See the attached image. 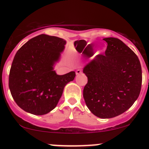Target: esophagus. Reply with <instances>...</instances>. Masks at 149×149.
<instances>
[{"label":"esophagus","instance_id":"34e87169","mask_svg":"<svg viewBox=\"0 0 149 149\" xmlns=\"http://www.w3.org/2000/svg\"><path fill=\"white\" fill-rule=\"evenodd\" d=\"M82 73V71L80 69H77L76 71V75H78V74H80V73Z\"/></svg>","mask_w":149,"mask_h":149}]
</instances>
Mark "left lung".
I'll return each mask as SVG.
<instances>
[{"mask_svg":"<svg viewBox=\"0 0 149 149\" xmlns=\"http://www.w3.org/2000/svg\"><path fill=\"white\" fill-rule=\"evenodd\" d=\"M108 45L83 69L88 83L83 89L87 107L101 118L116 117L129 109L139 97L141 66L136 54L116 38L103 39Z\"/></svg>","mask_w":149,"mask_h":149,"instance_id":"obj_1","label":"left lung"}]
</instances>
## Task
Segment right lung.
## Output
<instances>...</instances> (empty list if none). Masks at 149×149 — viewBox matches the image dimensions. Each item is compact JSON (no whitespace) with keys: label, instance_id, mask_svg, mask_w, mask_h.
<instances>
[{"label":"right lung","instance_id":"right-lung-1","mask_svg":"<svg viewBox=\"0 0 149 149\" xmlns=\"http://www.w3.org/2000/svg\"><path fill=\"white\" fill-rule=\"evenodd\" d=\"M66 40L40 34L19 49L12 63L9 88L16 104L34 115L47 113L56 107L65 85L76 76L74 71L59 76L53 65L60 57Z\"/></svg>","mask_w":149,"mask_h":149}]
</instances>
